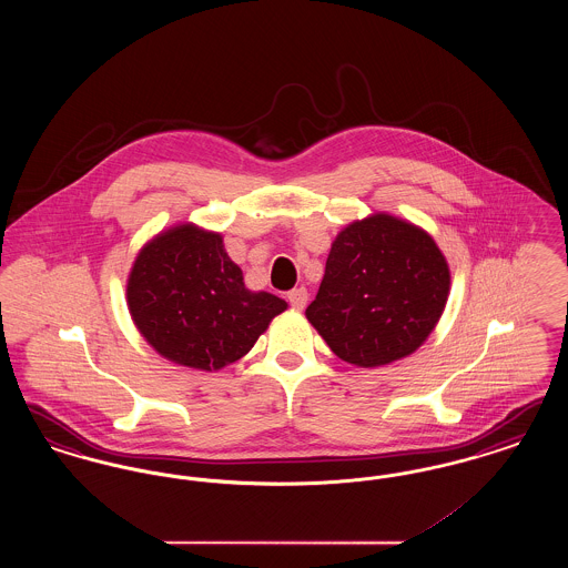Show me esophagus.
I'll list each match as a JSON object with an SVG mask.
<instances>
[{
	"instance_id": "34e87169",
	"label": "esophagus",
	"mask_w": 568,
	"mask_h": 568,
	"mask_svg": "<svg viewBox=\"0 0 568 568\" xmlns=\"http://www.w3.org/2000/svg\"><path fill=\"white\" fill-rule=\"evenodd\" d=\"M287 300H290V304H292L296 311H302V308L306 306V302H308V292H306L304 287H296V290H292V292L287 294Z\"/></svg>"
}]
</instances>
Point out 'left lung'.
Segmentation results:
<instances>
[{
    "mask_svg": "<svg viewBox=\"0 0 568 568\" xmlns=\"http://www.w3.org/2000/svg\"><path fill=\"white\" fill-rule=\"evenodd\" d=\"M449 285L447 260L426 230L375 213L334 239L306 320L343 362L385 366L424 345Z\"/></svg>",
    "mask_w": 568,
    "mask_h": 568,
    "instance_id": "8db88e82",
    "label": "left lung"
}]
</instances>
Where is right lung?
I'll return each mask as SVG.
<instances>
[{"label": "right lung", "mask_w": 568, "mask_h": 568, "mask_svg": "<svg viewBox=\"0 0 568 568\" xmlns=\"http://www.w3.org/2000/svg\"><path fill=\"white\" fill-rule=\"evenodd\" d=\"M128 308L165 359L211 373L251 352L287 302L244 287L221 234L181 223L140 248L128 278Z\"/></svg>", "instance_id": "right-lung-1"}]
</instances>
